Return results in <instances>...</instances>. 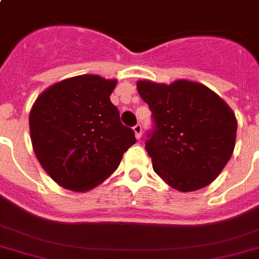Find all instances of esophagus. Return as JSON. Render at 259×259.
<instances>
[{
    "instance_id": "esophagus-1",
    "label": "esophagus",
    "mask_w": 259,
    "mask_h": 259,
    "mask_svg": "<svg viewBox=\"0 0 259 259\" xmlns=\"http://www.w3.org/2000/svg\"><path fill=\"white\" fill-rule=\"evenodd\" d=\"M133 130H134V133H136V137L137 138H141L142 137V126H141V123H137L136 126L133 127Z\"/></svg>"
}]
</instances>
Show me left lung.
Wrapping results in <instances>:
<instances>
[{"label": "left lung", "instance_id": "obj_1", "mask_svg": "<svg viewBox=\"0 0 259 259\" xmlns=\"http://www.w3.org/2000/svg\"><path fill=\"white\" fill-rule=\"evenodd\" d=\"M137 90L152 112L146 151L155 173L179 192L212 183L235 148L237 121L228 104L192 80H139Z\"/></svg>", "mask_w": 259, "mask_h": 259}]
</instances>
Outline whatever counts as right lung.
<instances>
[{"instance_id": "add662e5", "label": "right lung", "mask_w": 259, "mask_h": 259, "mask_svg": "<svg viewBox=\"0 0 259 259\" xmlns=\"http://www.w3.org/2000/svg\"><path fill=\"white\" fill-rule=\"evenodd\" d=\"M116 84V79L92 74L67 78L40 94L31 108L33 152L52 180L67 190L98 186L137 142L109 99Z\"/></svg>"}]
</instances>
